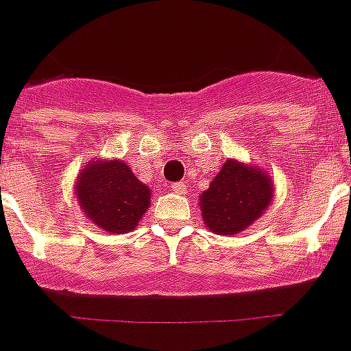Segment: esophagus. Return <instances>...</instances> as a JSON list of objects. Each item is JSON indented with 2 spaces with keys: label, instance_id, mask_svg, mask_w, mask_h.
<instances>
[{
  "label": "esophagus",
  "instance_id": "obj_1",
  "mask_svg": "<svg viewBox=\"0 0 351 351\" xmlns=\"http://www.w3.org/2000/svg\"><path fill=\"white\" fill-rule=\"evenodd\" d=\"M171 187H173V191H175L176 195H184L185 189H187V185H185L184 182H176V184H173Z\"/></svg>",
  "mask_w": 351,
  "mask_h": 351
}]
</instances>
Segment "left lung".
Instances as JSON below:
<instances>
[{
	"instance_id": "1",
	"label": "left lung",
	"mask_w": 351,
	"mask_h": 351,
	"mask_svg": "<svg viewBox=\"0 0 351 351\" xmlns=\"http://www.w3.org/2000/svg\"><path fill=\"white\" fill-rule=\"evenodd\" d=\"M274 185L263 169L227 160L200 196L204 223L221 236L238 234L263 215Z\"/></svg>"
}]
</instances>
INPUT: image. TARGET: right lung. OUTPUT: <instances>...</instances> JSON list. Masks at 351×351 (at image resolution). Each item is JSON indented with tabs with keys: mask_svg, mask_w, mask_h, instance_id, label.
Returning a JSON list of instances; mask_svg holds the SVG:
<instances>
[{
	"mask_svg": "<svg viewBox=\"0 0 351 351\" xmlns=\"http://www.w3.org/2000/svg\"><path fill=\"white\" fill-rule=\"evenodd\" d=\"M77 202L86 218L110 234H124L138 225L151 204V191L122 160H92L75 184Z\"/></svg>",
	"mask_w": 351,
	"mask_h": 351,
	"instance_id": "1",
	"label": "right lung"
}]
</instances>
